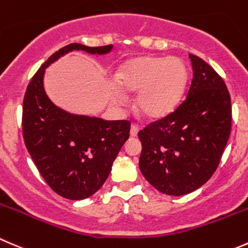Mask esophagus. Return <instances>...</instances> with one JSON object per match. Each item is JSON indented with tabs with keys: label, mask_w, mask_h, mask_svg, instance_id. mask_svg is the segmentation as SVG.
Returning <instances> with one entry per match:
<instances>
[{
	"label": "esophagus",
	"mask_w": 248,
	"mask_h": 248,
	"mask_svg": "<svg viewBox=\"0 0 248 248\" xmlns=\"http://www.w3.org/2000/svg\"><path fill=\"white\" fill-rule=\"evenodd\" d=\"M138 132H139V127L137 126V124H132L131 132H129L131 137H137V136H138Z\"/></svg>",
	"instance_id": "obj_1"
}]
</instances>
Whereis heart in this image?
Returning a JSON list of instances; mask_svg holds the SVG:
<instances>
[{"instance_id":"b5f03b06","label":"heart","mask_w":248,"mask_h":248,"mask_svg":"<svg viewBox=\"0 0 248 248\" xmlns=\"http://www.w3.org/2000/svg\"><path fill=\"white\" fill-rule=\"evenodd\" d=\"M188 69L179 58L145 57L129 60L116 74L120 90L137 93L136 108L151 120L162 119L174 110L184 93ZM121 102L122 95L115 93Z\"/></svg>"}]
</instances>
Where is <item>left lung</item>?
<instances>
[{
	"label": "left lung",
	"mask_w": 248,
	"mask_h": 248,
	"mask_svg": "<svg viewBox=\"0 0 248 248\" xmlns=\"http://www.w3.org/2000/svg\"><path fill=\"white\" fill-rule=\"evenodd\" d=\"M189 58L193 81L186 98L138 133L141 173L154 188L173 196L191 193L212 177L232 131L227 85L205 60Z\"/></svg>",
	"instance_id": "obj_1"
}]
</instances>
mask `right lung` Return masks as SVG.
<instances>
[{"mask_svg":"<svg viewBox=\"0 0 248 248\" xmlns=\"http://www.w3.org/2000/svg\"><path fill=\"white\" fill-rule=\"evenodd\" d=\"M80 49L105 54L112 46L70 43L50 55L29 82L21 120L24 143L38 172L54 193L69 200H82L102 188L131 129L127 120L105 121L69 114L47 97L46 68L62 55Z\"/></svg>","mask_w":248,"mask_h":248,"instance_id":"add662e5","label":"right lung"}]
</instances>
